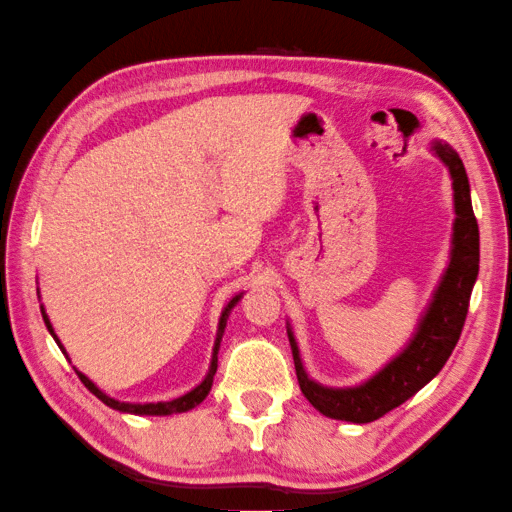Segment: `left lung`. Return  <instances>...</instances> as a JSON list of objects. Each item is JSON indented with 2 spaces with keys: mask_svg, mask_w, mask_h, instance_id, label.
Masks as SVG:
<instances>
[{
  "mask_svg": "<svg viewBox=\"0 0 512 512\" xmlns=\"http://www.w3.org/2000/svg\"><path fill=\"white\" fill-rule=\"evenodd\" d=\"M429 149L449 170L456 217L451 226L447 267L404 349L397 351V356H392L370 379L358 385L331 388L308 376L295 331L286 322L299 388L313 408L331 420L367 424L404 404L438 376L463 331L469 297L479 276V224L474 217L465 165L458 152L442 140H433Z\"/></svg>",
  "mask_w": 512,
  "mask_h": 512,
  "instance_id": "left-lung-1",
  "label": "left lung"
}]
</instances>
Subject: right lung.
I'll return each instance as SVG.
<instances>
[{"label": "right lung", "instance_id": "obj_1", "mask_svg": "<svg viewBox=\"0 0 512 512\" xmlns=\"http://www.w3.org/2000/svg\"><path fill=\"white\" fill-rule=\"evenodd\" d=\"M242 295H245V292H238V295L233 297V299H229V304H226V306L222 308L220 322H217V333H215V345H213L211 365H208V372H206V376H204V381H201L199 385H195V388H192L190 392H186V395H181V397H177V399H170V401H147V404H131V401H120V399H115V397H111V395H106V392H104L102 388H97V383H92L86 374L77 370V367H74V372L79 374L81 383L86 385V388L92 392V395H95L97 399H102L108 408L120 410V413H129V415H177V413H186V410L197 408V406L201 404V401H204V399L208 397V392H211V388H213V376H215V372H217V351H220V342H222V335H224V329H226V320H229L233 306L238 304V301L242 299ZM38 299H40V288H38ZM40 313H43V320H45L47 331L52 333V338L56 340L58 349L63 351L67 360H70V356H67V351H65V347H63V342L58 340V335H56V331H54L52 322H49V315H47L43 304H40Z\"/></svg>", "mask_w": 512, "mask_h": 512}]
</instances>
